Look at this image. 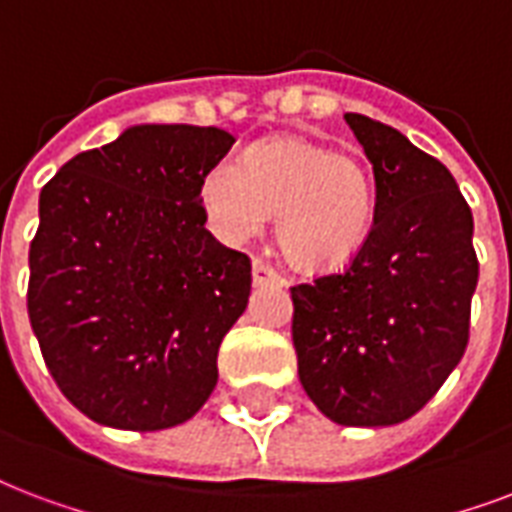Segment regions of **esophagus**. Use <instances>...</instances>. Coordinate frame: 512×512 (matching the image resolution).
I'll use <instances>...</instances> for the list:
<instances>
[{"mask_svg": "<svg viewBox=\"0 0 512 512\" xmlns=\"http://www.w3.org/2000/svg\"><path fill=\"white\" fill-rule=\"evenodd\" d=\"M252 279H255V284H284V276L276 268H273L268 260H263V257H255L252 260Z\"/></svg>", "mask_w": 512, "mask_h": 512, "instance_id": "34e87169", "label": "esophagus"}]
</instances>
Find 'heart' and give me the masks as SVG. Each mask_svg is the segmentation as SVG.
I'll return each instance as SVG.
<instances>
[{"label": "heart", "mask_w": 512, "mask_h": 512, "mask_svg": "<svg viewBox=\"0 0 512 512\" xmlns=\"http://www.w3.org/2000/svg\"><path fill=\"white\" fill-rule=\"evenodd\" d=\"M204 212L225 241H247L279 214V244L298 268L333 271L368 247L378 190L360 155L276 136L244 158L214 163L201 179Z\"/></svg>", "instance_id": "heart-1"}]
</instances>
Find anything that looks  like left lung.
<instances>
[{
  "label": "left lung",
  "mask_w": 512,
  "mask_h": 512,
  "mask_svg": "<svg viewBox=\"0 0 512 512\" xmlns=\"http://www.w3.org/2000/svg\"><path fill=\"white\" fill-rule=\"evenodd\" d=\"M373 163L376 225L343 271L292 284L300 384L343 427H389L438 395L470 341L473 212L451 171L400 131L349 112Z\"/></svg>",
  "instance_id": "1"
}]
</instances>
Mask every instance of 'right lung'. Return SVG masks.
<instances>
[{"label": "right lung", "mask_w": 512, "mask_h": 512, "mask_svg": "<svg viewBox=\"0 0 512 512\" xmlns=\"http://www.w3.org/2000/svg\"><path fill=\"white\" fill-rule=\"evenodd\" d=\"M233 142L212 126H134L42 187L29 322L88 419L155 432L212 395L220 343L252 290L249 257L204 228L201 179Z\"/></svg>", "instance_id": "right-lung-1"}]
</instances>
